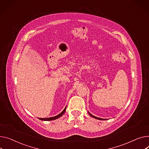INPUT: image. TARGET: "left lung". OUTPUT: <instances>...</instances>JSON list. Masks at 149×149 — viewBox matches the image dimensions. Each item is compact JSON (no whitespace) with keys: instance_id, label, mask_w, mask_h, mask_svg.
I'll list each match as a JSON object with an SVG mask.
<instances>
[{"instance_id":"1","label":"left lung","mask_w":149,"mask_h":149,"mask_svg":"<svg viewBox=\"0 0 149 149\" xmlns=\"http://www.w3.org/2000/svg\"><path fill=\"white\" fill-rule=\"evenodd\" d=\"M88 114L91 115V116H92V117H93V118H96V119H98V120H104V118H99V117H95V116H93L92 114H91L90 113L88 112Z\"/></svg>"}]
</instances>
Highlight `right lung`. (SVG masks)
I'll return each instance as SVG.
<instances>
[{"instance_id": "right-lung-1", "label": "right lung", "mask_w": 149, "mask_h": 149, "mask_svg": "<svg viewBox=\"0 0 149 149\" xmlns=\"http://www.w3.org/2000/svg\"><path fill=\"white\" fill-rule=\"evenodd\" d=\"M66 107L64 109V110H63V111L59 114L58 115L56 116H54V117H49V118H39V119L41 120H44V121H49V120H55V119H57V118L61 117L65 112L66 111Z\"/></svg>"}]
</instances>
